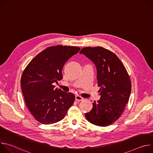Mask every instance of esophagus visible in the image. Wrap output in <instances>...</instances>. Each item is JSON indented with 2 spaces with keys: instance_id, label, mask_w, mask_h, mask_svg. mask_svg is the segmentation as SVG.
Returning a JSON list of instances; mask_svg holds the SVG:
<instances>
[{
  "instance_id": "34e87169",
  "label": "esophagus",
  "mask_w": 153,
  "mask_h": 153,
  "mask_svg": "<svg viewBox=\"0 0 153 153\" xmlns=\"http://www.w3.org/2000/svg\"><path fill=\"white\" fill-rule=\"evenodd\" d=\"M76 100L77 101H82V100H83V98L81 96L77 95V96H76Z\"/></svg>"
}]
</instances>
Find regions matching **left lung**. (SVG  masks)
I'll return each mask as SVG.
<instances>
[{"label": "left lung", "mask_w": 153, "mask_h": 153, "mask_svg": "<svg viewBox=\"0 0 153 153\" xmlns=\"http://www.w3.org/2000/svg\"><path fill=\"white\" fill-rule=\"evenodd\" d=\"M80 53L95 64L100 87V99L93 103L92 110L85 113V117L94 125H110L121 116L128 102L131 91L129 76L120 60L110 50L101 47H84Z\"/></svg>", "instance_id": "1"}]
</instances>
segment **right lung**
I'll return each mask as SVG.
<instances>
[{
    "mask_svg": "<svg viewBox=\"0 0 153 153\" xmlns=\"http://www.w3.org/2000/svg\"><path fill=\"white\" fill-rule=\"evenodd\" d=\"M80 50L71 46L50 47L34 57L22 74L20 85L25 103L40 123L60 121L74 103V94L55 89L53 83L62 79L65 62Z\"/></svg>",
    "mask_w": 153,
    "mask_h": 153,
    "instance_id": "add662e5",
    "label": "right lung"
}]
</instances>
